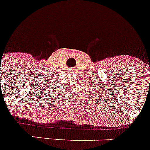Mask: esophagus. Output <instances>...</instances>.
Returning <instances> with one entry per match:
<instances>
[{"mask_svg": "<svg viewBox=\"0 0 150 150\" xmlns=\"http://www.w3.org/2000/svg\"><path fill=\"white\" fill-rule=\"evenodd\" d=\"M68 71H71H71H73V69H69V70H68Z\"/></svg>", "mask_w": 150, "mask_h": 150, "instance_id": "34e87169", "label": "esophagus"}]
</instances>
